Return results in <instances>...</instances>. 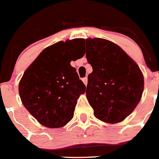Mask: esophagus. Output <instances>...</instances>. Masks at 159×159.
<instances>
[{
  "instance_id": "obj_1",
  "label": "esophagus",
  "mask_w": 159,
  "mask_h": 159,
  "mask_svg": "<svg viewBox=\"0 0 159 159\" xmlns=\"http://www.w3.org/2000/svg\"><path fill=\"white\" fill-rule=\"evenodd\" d=\"M83 82L84 83V84H85V85H87V84H88V77H84V78H83Z\"/></svg>"
}]
</instances>
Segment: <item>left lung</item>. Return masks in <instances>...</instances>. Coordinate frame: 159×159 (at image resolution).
I'll return each instance as SVG.
<instances>
[{"label": "left lung", "instance_id": "left-lung-1", "mask_svg": "<svg viewBox=\"0 0 159 159\" xmlns=\"http://www.w3.org/2000/svg\"><path fill=\"white\" fill-rule=\"evenodd\" d=\"M86 57L92 67L86 96L94 116L108 123L123 121L141 99L144 80L139 67L120 47L110 40H84Z\"/></svg>", "mask_w": 159, "mask_h": 159}]
</instances>
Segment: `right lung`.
I'll list each match as a JSON object with an SVG mask.
<instances>
[{
	"mask_svg": "<svg viewBox=\"0 0 159 159\" xmlns=\"http://www.w3.org/2000/svg\"><path fill=\"white\" fill-rule=\"evenodd\" d=\"M84 40L60 41L46 48L27 68L19 84L24 106L49 128L67 124L86 86L70 62L82 58Z\"/></svg>",
	"mask_w": 159,
	"mask_h": 159,
	"instance_id": "right-lung-1",
	"label": "right lung"
}]
</instances>
